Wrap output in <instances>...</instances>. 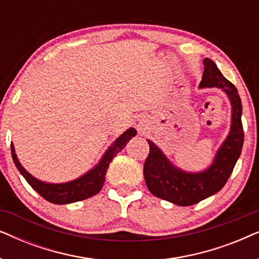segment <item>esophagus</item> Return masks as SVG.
<instances>
[{
    "label": "esophagus",
    "instance_id": "34e87169",
    "mask_svg": "<svg viewBox=\"0 0 259 259\" xmlns=\"http://www.w3.org/2000/svg\"><path fill=\"white\" fill-rule=\"evenodd\" d=\"M146 120H145L144 118H141V116H139V118H137L136 120V127L138 130V132L139 133H144L145 130H146Z\"/></svg>",
    "mask_w": 259,
    "mask_h": 259
}]
</instances>
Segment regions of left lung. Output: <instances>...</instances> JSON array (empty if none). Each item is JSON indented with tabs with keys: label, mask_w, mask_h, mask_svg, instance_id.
I'll return each mask as SVG.
<instances>
[{
	"label": "left lung",
	"mask_w": 259,
	"mask_h": 259,
	"mask_svg": "<svg viewBox=\"0 0 259 259\" xmlns=\"http://www.w3.org/2000/svg\"><path fill=\"white\" fill-rule=\"evenodd\" d=\"M203 63L200 87L222 88L232 105L231 131L212 165L204 172L186 173L173 166L162 152L151 140H147L150 153L144 165V177L148 190L153 196L179 206L194 205L221 191L231 176L244 143L242 101L238 91L224 77L212 60L205 59Z\"/></svg>",
	"instance_id": "1"
}]
</instances>
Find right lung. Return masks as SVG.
Masks as SVG:
<instances>
[{"instance_id": "1", "label": "right lung", "mask_w": 259, "mask_h": 259, "mask_svg": "<svg viewBox=\"0 0 259 259\" xmlns=\"http://www.w3.org/2000/svg\"><path fill=\"white\" fill-rule=\"evenodd\" d=\"M136 134L137 131L134 128L127 130L121 137H119L118 139L115 140L114 145L108 148V151L105 153L104 158L101 159V161L99 162L98 166H95V168L86 173L84 176L80 177V178H77L76 180H73V182L65 184H48L34 178L33 176L29 175V173L21 166L19 160H17L13 144L12 157L14 164H15L21 175L24 177V179L27 180L28 184H29L41 197H44L46 200L51 201L53 204H70L75 203V201L84 200L87 199V198L100 192L102 185H104L105 183V176L108 169L109 162L113 160V158L118 154V152L121 151L122 148L126 146V144L128 143V141L132 139V137L136 136Z\"/></svg>"}]
</instances>
